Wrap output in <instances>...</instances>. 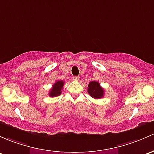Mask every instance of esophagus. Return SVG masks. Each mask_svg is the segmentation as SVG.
<instances>
[{"instance_id": "34e87169", "label": "esophagus", "mask_w": 154, "mask_h": 154, "mask_svg": "<svg viewBox=\"0 0 154 154\" xmlns=\"http://www.w3.org/2000/svg\"><path fill=\"white\" fill-rule=\"evenodd\" d=\"M79 79H80V77H79V76H74V77H73V80H75V81L79 80Z\"/></svg>"}]
</instances>
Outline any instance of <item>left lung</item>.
<instances>
[{"label": "left lung", "instance_id": "8db88e82", "mask_svg": "<svg viewBox=\"0 0 154 154\" xmlns=\"http://www.w3.org/2000/svg\"><path fill=\"white\" fill-rule=\"evenodd\" d=\"M88 86V93L91 97L100 99L104 96V89L100 86V84L97 81L90 82Z\"/></svg>", "mask_w": 154, "mask_h": 154}]
</instances>
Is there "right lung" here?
I'll return each instance as SVG.
<instances>
[{
  "instance_id": "1",
  "label": "right lung",
  "mask_w": 154,
  "mask_h": 154,
  "mask_svg": "<svg viewBox=\"0 0 154 154\" xmlns=\"http://www.w3.org/2000/svg\"><path fill=\"white\" fill-rule=\"evenodd\" d=\"M64 81L62 80H57L54 85H52V88L48 92V96L54 97L59 96L61 94L62 89L63 88Z\"/></svg>"
}]
</instances>
